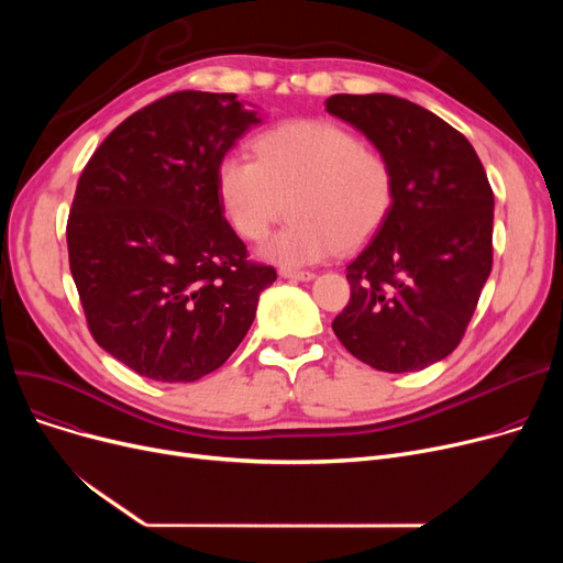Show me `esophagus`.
<instances>
[{"label": "esophagus", "instance_id": "1", "mask_svg": "<svg viewBox=\"0 0 563 563\" xmlns=\"http://www.w3.org/2000/svg\"><path fill=\"white\" fill-rule=\"evenodd\" d=\"M280 276L289 278V280H312L314 278L312 272H299V269H280Z\"/></svg>", "mask_w": 563, "mask_h": 563}]
</instances>
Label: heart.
I'll return each mask as SVG.
<instances>
[{"mask_svg":"<svg viewBox=\"0 0 563 563\" xmlns=\"http://www.w3.org/2000/svg\"><path fill=\"white\" fill-rule=\"evenodd\" d=\"M255 157L228 153L217 196L232 230L260 242L289 202L291 223L262 253L285 266L314 264L369 242L388 221L397 175L390 157L333 121H289L255 141Z\"/></svg>","mask_w":563,"mask_h":563,"instance_id":"obj_1","label":"heart"}]
</instances>
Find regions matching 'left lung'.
I'll return each mask as SVG.
<instances>
[{"label": "left lung", "instance_id": "8db88e82", "mask_svg": "<svg viewBox=\"0 0 563 563\" xmlns=\"http://www.w3.org/2000/svg\"><path fill=\"white\" fill-rule=\"evenodd\" d=\"M395 166L383 228L349 264L351 299L333 319L344 349L380 372H416L461 344L493 269V189L470 141L404 98L331 96Z\"/></svg>", "mask_w": 563, "mask_h": 563}]
</instances>
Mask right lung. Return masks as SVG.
I'll list each match as a JSON object with an SVG mask.
<instances>
[{
	"instance_id": "right-lung-1",
	"label": "right lung",
	"mask_w": 563,
	"mask_h": 563,
	"mask_svg": "<svg viewBox=\"0 0 563 563\" xmlns=\"http://www.w3.org/2000/svg\"><path fill=\"white\" fill-rule=\"evenodd\" d=\"M253 123L234 93L177 91L125 118L79 175L66 240L86 327L145 378L219 369L276 280L217 196V166Z\"/></svg>"
}]
</instances>
